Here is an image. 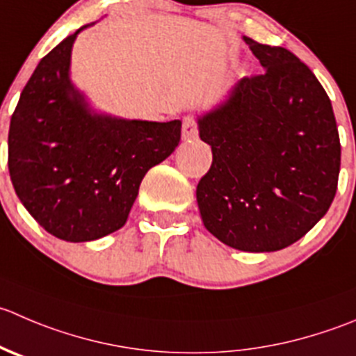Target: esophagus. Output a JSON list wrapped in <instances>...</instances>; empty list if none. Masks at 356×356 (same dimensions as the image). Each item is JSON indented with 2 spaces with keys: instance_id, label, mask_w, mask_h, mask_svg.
I'll return each instance as SVG.
<instances>
[{
  "instance_id": "34e87169",
  "label": "esophagus",
  "mask_w": 356,
  "mask_h": 356,
  "mask_svg": "<svg viewBox=\"0 0 356 356\" xmlns=\"http://www.w3.org/2000/svg\"><path fill=\"white\" fill-rule=\"evenodd\" d=\"M198 137V129H196V123L193 118H184L182 122V140L189 143V140H195Z\"/></svg>"
}]
</instances>
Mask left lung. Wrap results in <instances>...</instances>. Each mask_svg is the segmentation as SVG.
Instances as JSON below:
<instances>
[{
    "mask_svg": "<svg viewBox=\"0 0 356 356\" xmlns=\"http://www.w3.org/2000/svg\"><path fill=\"white\" fill-rule=\"evenodd\" d=\"M264 72L196 116L212 167L196 186L203 226L227 247L275 252L305 236L337 189L341 143L332 104L292 51L243 36Z\"/></svg>",
    "mask_w": 356,
    "mask_h": 356,
    "instance_id": "1",
    "label": "left lung"
}]
</instances>
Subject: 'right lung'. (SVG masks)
Wrapping results in <instances>:
<instances>
[{
    "label": "right lung",
    "instance_id": "add662e5",
    "mask_svg": "<svg viewBox=\"0 0 356 356\" xmlns=\"http://www.w3.org/2000/svg\"><path fill=\"white\" fill-rule=\"evenodd\" d=\"M44 55L10 120L13 189L43 229L92 241L125 226L151 167L181 140V120L146 122L99 113L71 81L76 36Z\"/></svg>",
    "mask_w": 356,
    "mask_h": 356
}]
</instances>
